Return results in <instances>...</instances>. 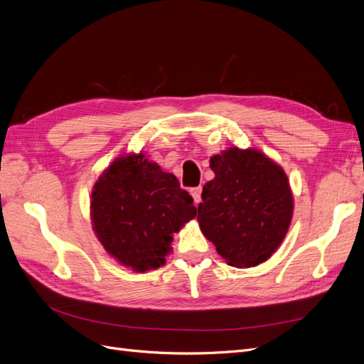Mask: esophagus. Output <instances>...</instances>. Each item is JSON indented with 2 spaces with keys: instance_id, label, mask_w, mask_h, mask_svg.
I'll list each match as a JSON object with an SVG mask.
<instances>
[{
  "instance_id": "esophagus-1",
  "label": "esophagus",
  "mask_w": 364,
  "mask_h": 364,
  "mask_svg": "<svg viewBox=\"0 0 364 364\" xmlns=\"http://www.w3.org/2000/svg\"><path fill=\"white\" fill-rule=\"evenodd\" d=\"M193 199H194V203L199 205L202 202V186H197V188H191L190 190Z\"/></svg>"
}]
</instances>
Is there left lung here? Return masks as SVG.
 Returning <instances> with one entry per match:
<instances>
[{"label": "left lung", "instance_id": "obj_1", "mask_svg": "<svg viewBox=\"0 0 364 364\" xmlns=\"http://www.w3.org/2000/svg\"><path fill=\"white\" fill-rule=\"evenodd\" d=\"M215 178L203 185L199 225L229 266L255 267L287 234L293 194L287 174L255 149L230 147L214 155Z\"/></svg>", "mask_w": 364, "mask_h": 364}]
</instances>
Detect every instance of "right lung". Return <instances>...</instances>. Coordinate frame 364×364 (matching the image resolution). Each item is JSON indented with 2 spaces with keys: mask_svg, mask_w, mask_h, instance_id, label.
Listing matches in <instances>:
<instances>
[{
  "mask_svg": "<svg viewBox=\"0 0 364 364\" xmlns=\"http://www.w3.org/2000/svg\"><path fill=\"white\" fill-rule=\"evenodd\" d=\"M196 214L193 197L176 176L142 153L115 159L92 188L91 220L98 241L135 272L164 266L173 234Z\"/></svg>",
  "mask_w": 364,
  "mask_h": 364,
  "instance_id": "add662e5",
  "label": "right lung"
}]
</instances>
